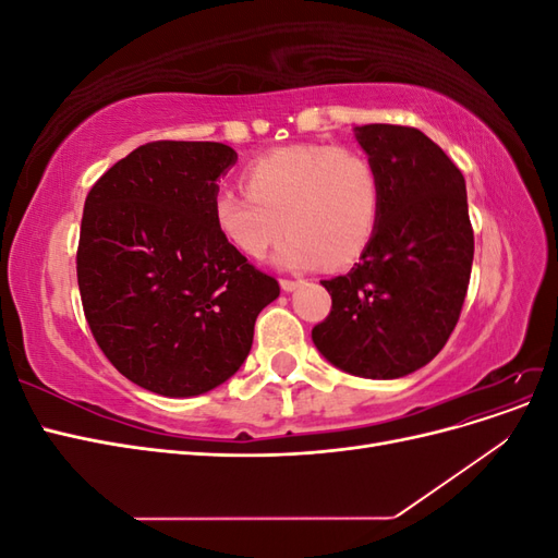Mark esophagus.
<instances>
[{
	"label": "esophagus",
	"mask_w": 558,
	"mask_h": 558,
	"mask_svg": "<svg viewBox=\"0 0 558 558\" xmlns=\"http://www.w3.org/2000/svg\"><path fill=\"white\" fill-rule=\"evenodd\" d=\"M279 283H281V289L286 293H293L295 289H300V286H302V281H295V279H281Z\"/></svg>",
	"instance_id": "esophagus-1"
}]
</instances>
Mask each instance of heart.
Listing matches in <instances>:
<instances>
[{
	"label": "heart",
	"mask_w": 558,
	"mask_h": 558,
	"mask_svg": "<svg viewBox=\"0 0 558 558\" xmlns=\"http://www.w3.org/2000/svg\"><path fill=\"white\" fill-rule=\"evenodd\" d=\"M244 183L248 193L221 189L214 197V221L223 238L258 260L281 234L275 253L286 269L356 260L379 221L381 191L373 162L353 148L295 144L253 160Z\"/></svg>",
	"instance_id": "obj_1"
}]
</instances>
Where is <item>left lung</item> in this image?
Wrapping results in <instances>:
<instances>
[{
  "mask_svg": "<svg viewBox=\"0 0 558 558\" xmlns=\"http://www.w3.org/2000/svg\"><path fill=\"white\" fill-rule=\"evenodd\" d=\"M353 134L379 179V221L361 263L320 281L332 310L312 340L349 375L398 379L430 363L459 320L475 253L465 179L416 128Z\"/></svg>",
  "mask_w": 558,
  "mask_h": 558,
  "instance_id": "obj_1",
  "label": "left lung"
}]
</instances>
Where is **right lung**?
I'll use <instances>...</instances> for the list:
<instances>
[{"mask_svg":"<svg viewBox=\"0 0 558 558\" xmlns=\"http://www.w3.org/2000/svg\"><path fill=\"white\" fill-rule=\"evenodd\" d=\"M238 162L218 142L134 148L93 185L76 275L111 365L150 393L191 398L246 361L253 326L279 298L214 221L218 179Z\"/></svg>","mask_w":558,"mask_h":558,"instance_id":"right-lung-1","label":"right lung"}]
</instances>
